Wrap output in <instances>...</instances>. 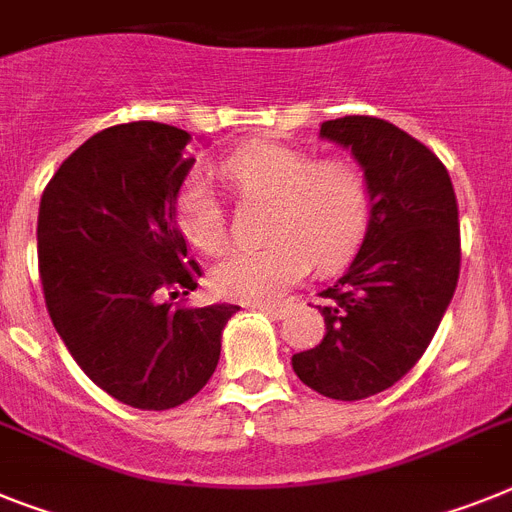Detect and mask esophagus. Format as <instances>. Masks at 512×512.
Masks as SVG:
<instances>
[{
    "label": "esophagus",
    "mask_w": 512,
    "mask_h": 512,
    "mask_svg": "<svg viewBox=\"0 0 512 512\" xmlns=\"http://www.w3.org/2000/svg\"><path fill=\"white\" fill-rule=\"evenodd\" d=\"M255 309L268 317H283V307H278V304H255Z\"/></svg>",
    "instance_id": "obj_1"
}]
</instances>
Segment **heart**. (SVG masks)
I'll return each mask as SVG.
<instances>
[{
  "mask_svg": "<svg viewBox=\"0 0 512 512\" xmlns=\"http://www.w3.org/2000/svg\"><path fill=\"white\" fill-rule=\"evenodd\" d=\"M218 174L239 200H265L263 247H236L210 268V289L223 299L265 304L317 270L336 268L367 234L369 182L349 158H317L283 143L231 150ZM176 223L187 242L218 252L229 236V216L208 176L195 171L174 197Z\"/></svg>",
  "mask_w": 512,
  "mask_h": 512,
  "instance_id": "1",
  "label": "heart"
}]
</instances>
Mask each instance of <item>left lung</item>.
Wrapping results in <instances>:
<instances>
[{
  "instance_id": "1",
  "label": "left lung",
  "mask_w": 512,
  "mask_h": 512,
  "mask_svg": "<svg viewBox=\"0 0 512 512\" xmlns=\"http://www.w3.org/2000/svg\"><path fill=\"white\" fill-rule=\"evenodd\" d=\"M320 135L359 158L372 213L354 263L320 294L325 336L291 364L325 398L362 401L401 380L440 328L461 273L458 203L445 163L385 119H330Z\"/></svg>"
}]
</instances>
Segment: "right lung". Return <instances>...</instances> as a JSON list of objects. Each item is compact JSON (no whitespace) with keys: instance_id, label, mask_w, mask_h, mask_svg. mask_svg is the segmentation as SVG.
<instances>
[{"instance_id":"right-lung-1","label":"right lung","mask_w":512,"mask_h":512,"mask_svg":"<svg viewBox=\"0 0 512 512\" xmlns=\"http://www.w3.org/2000/svg\"><path fill=\"white\" fill-rule=\"evenodd\" d=\"M192 135L161 122L101 130L64 158L38 208V276L67 351L98 388L163 411L205 388L236 304H169L203 276L174 197Z\"/></svg>"}]
</instances>
